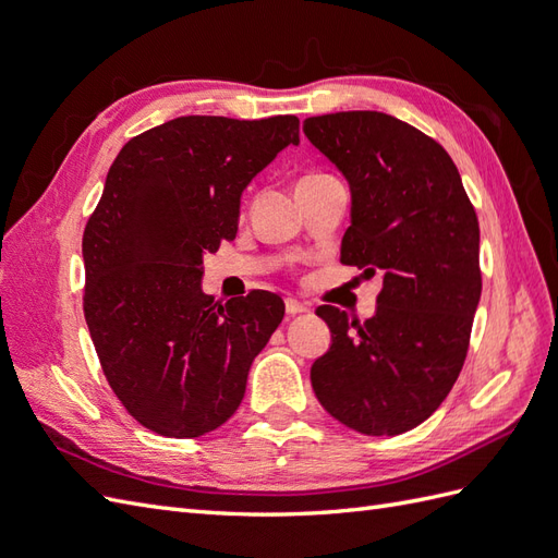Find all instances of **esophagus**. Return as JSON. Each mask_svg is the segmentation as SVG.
Returning <instances> with one entry per match:
<instances>
[{"mask_svg": "<svg viewBox=\"0 0 558 558\" xmlns=\"http://www.w3.org/2000/svg\"><path fill=\"white\" fill-rule=\"evenodd\" d=\"M305 312H310L307 302H300L295 298H286V314L295 316V314H305Z\"/></svg>", "mask_w": 558, "mask_h": 558, "instance_id": "34e87169", "label": "esophagus"}]
</instances>
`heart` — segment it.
<instances>
[{
    "mask_svg": "<svg viewBox=\"0 0 558 558\" xmlns=\"http://www.w3.org/2000/svg\"><path fill=\"white\" fill-rule=\"evenodd\" d=\"M316 177H324V174H310V177H305V179H300V181H307V179H316Z\"/></svg>",
    "mask_w": 558,
    "mask_h": 558,
    "instance_id": "obj_1",
    "label": "heart"
}]
</instances>
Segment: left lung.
<instances>
[{"label":"left lung","instance_id":"left-lung-1","mask_svg":"<svg viewBox=\"0 0 558 558\" xmlns=\"http://www.w3.org/2000/svg\"><path fill=\"white\" fill-rule=\"evenodd\" d=\"M307 140L351 189L342 263L381 275L365 324L324 305L332 344L312 365L318 402L363 435H400L440 408L482 295L480 223L447 150L379 111L312 116Z\"/></svg>","mask_w":558,"mask_h":558}]
</instances>
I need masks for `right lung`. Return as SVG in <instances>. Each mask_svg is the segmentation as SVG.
Masks as SVG:
<instances>
[{
    "label": "right lung",
    "instance_id": "obj_1",
    "mask_svg": "<svg viewBox=\"0 0 558 558\" xmlns=\"http://www.w3.org/2000/svg\"><path fill=\"white\" fill-rule=\"evenodd\" d=\"M300 144L295 116H181L132 137L83 230V314L123 408L165 437H199L234 414L283 318L251 291L214 305L202 258L234 240L251 179Z\"/></svg>",
    "mask_w": 558,
    "mask_h": 558
}]
</instances>
